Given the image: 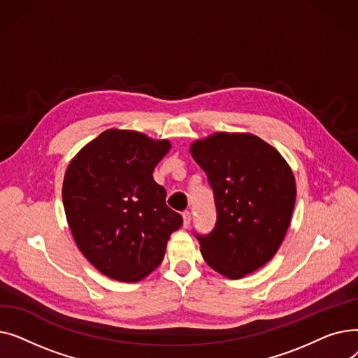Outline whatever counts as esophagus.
Here are the masks:
<instances>
[{"mask_svg": "<svg viewBox=\"0 0 358 358\" xmlns=\"http://www.w3.org/2000/svg\"><path fill=\"white\" fill-rule=\"evenodd\" d=\"M190 222H192V213L189 210L182 212V227L184 228H189L190 227Z\"/></svg>", "mask_w": 358, "mask_h": 358, "instance_id": "34e87169", "label": "esophagus"}]
</instances>
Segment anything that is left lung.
I'll list each match as a JSON object with an SVG mask.
<instances>
[{"label":"left lung","mask_w":358,"mask_h":358,"mask_svg":"<svg viewBox=\"0 0 358 358\" xmlns=\"http://www.w3.org/2000/svg\"><path fill=\"white\" fill-rule=\"evenodd\" d=\"M190 154L215 194V228L196 234L204 261L228 278L258 270L275 255L289 229L296 201L292 168L251 134L217 131L193 142Z\"/></svg>","instance_id":"obj_1"}]
</instances>
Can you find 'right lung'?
Listing matches in <instances>:
<instances>
[{
	"mask_svg": "<svg viewBox=\"0 0 358 358\" xmlns=\"http://www.w3.org/2000/svg\"><path fill=\"white\" fill-rule=\"evenodd\" d=\"M171 143L108 129L66 168L62 200L83 255L104 275L135 283L152 273L182 217L165 203L152 173Z\"/></svg>",
	"mask_w": 358,
	"mask_h": 358,
	"instance_id": "add662e5",
	"label": "right lung"
}]
</instances>
